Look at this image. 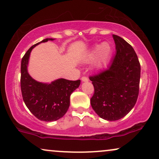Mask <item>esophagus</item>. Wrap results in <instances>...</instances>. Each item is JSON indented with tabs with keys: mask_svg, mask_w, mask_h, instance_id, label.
I'll use <instances>...</instances> for the list:
<instances>
[{
	"mask_svg": "<svg viewBox=\"0 0 159 159\" xmlns=\"http://www.w3.org/2000/svg\"><path fill=\"white\" fill-rule=\"evenodd\" d=\"M88 78L87 77H86V76H83V77H81V81H88Z\"/></svg>",
	"mask_w": 159,
	"mask_h": 159,
	"instance_id": "1",
	"label": "esophagus"
}]
</instances>
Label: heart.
<instances>
[{
	"mask_svg": "<svg viewBox=\"0 0 159 159\" xmlns=\"http://www.w3.org/2000/svg\"><path fill=\"white\" fill-rule=\"evenodd\" d=\"M111 47L107 43L101 45H96L86 56L84 61L90 62L96 58L93 65L96 68H100L107 63L111 57Z\"/></svg>",
	"mask_w": 159,
	"mask_h": 159,
	"instance_id": "heart-1",
	"label": "heart"
}]
</instances>
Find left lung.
Listing matches in <instances>:
<instances>
[{
	"label": "left lung",
	"instance_id": "8db88e82",
	"mask_svg": "<svg viewBox=\"0 0 159 159\" xmlns=\"http://www.w3.org/2000/svg\"><path fill=\"white\" fill-rule=\"evenodd\" d=\"M116 53L106 70L90 76L94 87L93 109L104 120L124 117L135 105L139 93L140 65L134 48L119 36L113 35Z\"/></svg>",
	"mask_w": 159,
	"mask_h": 159
}]
</instances>
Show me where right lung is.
I'll return each instance as SVG.
<instances>
[{
  "instance_id": "obj_1",
  "label": "right lung",
  "mask_w": 159,
  "mask_h": 159,
  "mask_svg": "<svg viewBox=\"0 0 159 159\" xmlns=\"http://www.w3.org/2000/svg\"><path fill=\"white\" fill-rule=\"evenodd\" d=\"M54 39L47 38L30 47L21 63V90L24 102L37 119L45 122L55 121L64 116L69 109L71 94L81 83V80L60 78L51 84H44L36 81L28 74L27 64L32 49L39 43Z\"/></svg>"
}]
</instances>
